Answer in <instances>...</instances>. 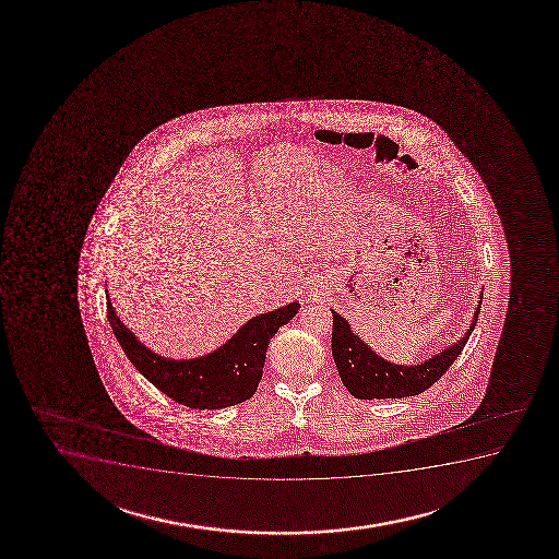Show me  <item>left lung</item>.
I'll use <instances>...</instances> for the list:
<instances>
[{
	"label": "left lung",
	"mask_w": 559,
	"mask_h": 559,
	"mask_svg": "<svg viewBox=\"0 0 559 559\" xmlns=\"http://www.w3.org/2000/svg\"><path fill=\"white\" fill-rule=\"evenodd\" d=\"M480 302H483V292H480L479 305L473 312L472 323L459 341L415 365H399V362L383 359L368 346L367 342L362 341L361 336L354 333V329L344 316L331 309L333 312L331 349H333V359L344 388L348 389L352 396L361 401L404 399L432 388L433 383L445 374L447 368L456 361L460 352L466 346L467 338L472 335L479 318Z\"/></svg>",
	"instance_id": "8db88e82"
}]
</instances>
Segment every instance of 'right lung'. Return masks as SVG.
<instances>
[{
    "mask_svg": "<svg viewBox=\"0 0 559 559\" xmlns=\"http://www.w3.org/2000/svg\"><path fill=\"white\" fill-rule=\"evenodd\" d=\"M299 309L301 302L292 301L281 309L254 316L237 329L236 335L210 354L192 359H171L147 348L119 320L106 289L108 322L129 361L158 391L192 409H221L249 401L262 380L271 338Z\"/></svg>",
    "mask_w": 559,
    "mask_h": 559,
    "instance_id": "1",
    "label": "right lung"
}]
</instances>
